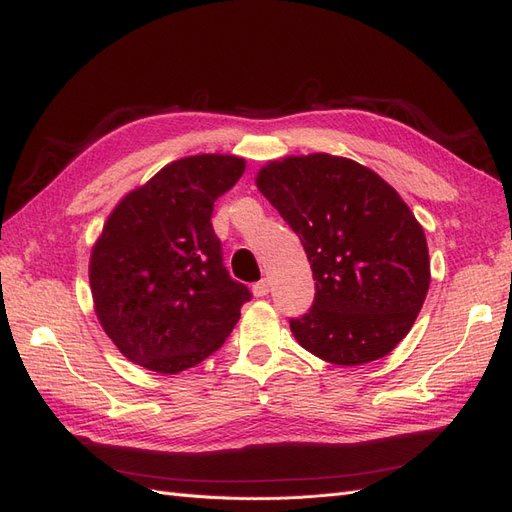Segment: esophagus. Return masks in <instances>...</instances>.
<instances>
[{
  "label": "esophagus",
  "instance_id": "1",
  "mask_svg": "<svg viewBox=\"0 0 512 512\" xmlns=\"http://www.w3.org/2000/svg\"><path fill=\"white\" fill-rule=\"evenodd\" d=\"M269 286H271V280H269V277H262V280L258 282V284H254V294H256V297H267V294H269Z\"/></svg>",
  "mask_w": 512,
  "mask_h": 512
}]
</instances>
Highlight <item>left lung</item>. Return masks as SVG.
Masks as SVG:
<instances>
[{
    "label": "left lung",
    "mask_w": 512,
    "mask_h": 512,
    "mask_svg": "<svg viewBox=\"0 0 512 512\" xmlns=\"http://www.w3.org/2000/svg\"><path fill=\"white\" fill-rule=\"evenodd\" d=\"M256 188L297 232L316 280L309 314L290 320L299 346L335 365L378 361L425 303V230L393 185L331 153L271 160Z\"/></svg>",
    "instance_id": "obj_1"
}]
</instances>
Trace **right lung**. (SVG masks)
Wrapping results in <instances>:
<instances>
[{
    "instance_id": "obj_1",
    "label": "right lung",
    "mask_w": 512,
    "mask_h": 512,
    "mask_svg": "<svg viewBox=\"0 0 512 512\" xmlns=\"http://www.w3.org/2000/svg\"><path fill=\"white\" fill-rule=\"evenodd\" d=\"M245 160L198 153L166 164L123 196L91 247L89 286L104 333L134 365L179 374L235 329L250 290L230 280L213 203Z\"/></svg>"
}]
</instances>
